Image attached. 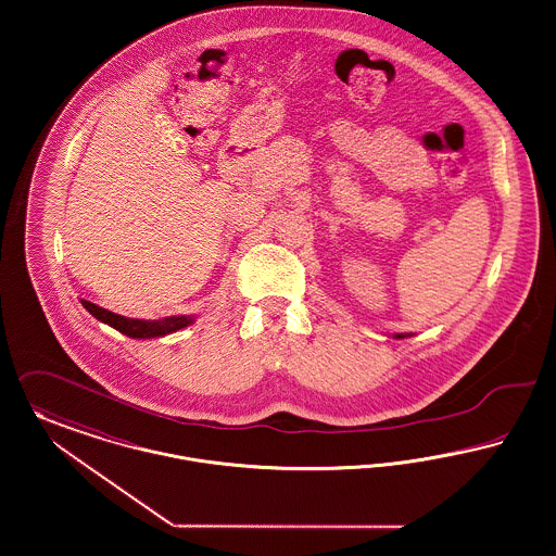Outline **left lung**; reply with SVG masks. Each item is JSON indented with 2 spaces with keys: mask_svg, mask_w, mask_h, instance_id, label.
I'll return each mask as SVG.
<instances>
[{
  "mask_svg": "<svg viewBox=\"0 0 556 556\" xmlns=\"http://www.w3.org/2000/svg\"><path fill=\"white\" fill-rule=\"evenodd\" d=\"M395 337H397V339H404V334H395Z\"/></svg>",
  "mask_w": 556,
  "mask_h": 556,
  "instance_id": "left-lung-1",
  "label": "left lung"
}]
</instances>
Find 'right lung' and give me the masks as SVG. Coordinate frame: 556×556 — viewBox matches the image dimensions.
<instances>
[{"label":"right lung","instance_id":"right-lung-1","mask_svg":"<svg viewBox=\"0 0 556 556\" xmlns=\"http://www.w3.org/2000/svg\"><path fill=\"white\" fill-rule=\"evenodd\" d=\"M84 307L88 309L89 314L96 318V320L104 321L113 328H117L118 332L131 337V339H152V337H165L169 332H176L179 328H186L188 324H192L194 318H186V316H169V318H163V320H131V318H125V316H118L113 314L104 307H98L96 303L81 299Z\"/></svg>","mask_w":556,"mask_h":556}]
</instances>
